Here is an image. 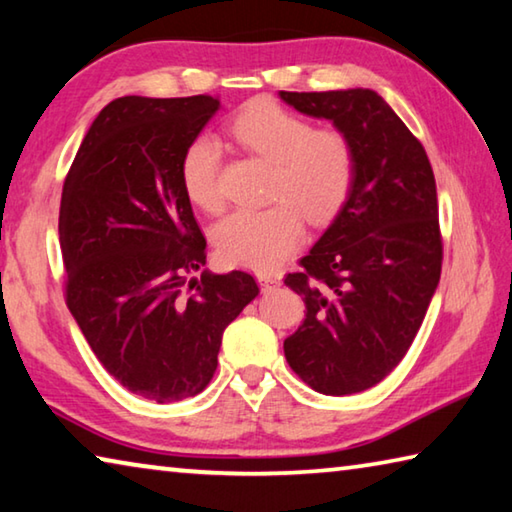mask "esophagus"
Here are the masks:
<instances>
[{
	"mask_svg": "<svg viewBox=\"0 0 512 512\" xmlns=\"http://www.w3.org/2000/svg\"><path fill=\"white\" fill-rule=\"evenodd\" d=\"M257 280H259V284H262V291L264 293L280 287V277H277L275 273H259Z\"/></svg>",
	"mask_w": 512,
	"mask_h": 512,
	"instance_id": "esophagus-1",
	"label": "esophagus"
}]
</instances>
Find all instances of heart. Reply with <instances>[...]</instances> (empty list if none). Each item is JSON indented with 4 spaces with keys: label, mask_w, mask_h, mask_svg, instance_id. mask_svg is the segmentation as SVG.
<instances>
[{
    "label": "heart",
    "mask_w": 512,
    "mask_h": 512,
    "mask_svg": "<svg viewBox=\"0 0 512 512\" xmlns=\"http://www.w3.org/2000/svg\"><path fill=\"white\" fill-rule=\"evenodd\" d=\"M230 133L241 149L273 164L266 210L230 214L214 230L223 262L273 271L298 248L305 219L332 221L357 180V151L341 128H314L275 101H255L239 112ZM180 183L189 201L207 214L225 207L221 187V144L196 137L180 160Z\"/></svg>",
    "instance_id": "obj_1"
}]
</instances>
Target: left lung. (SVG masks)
<instances>
[{
  "mask_svg": "<svg viewBox=\"0 0 512 512\" xmlns=\"http://www.w3.org/2000/svg\"><path fill=\"white\" fill-rule=\"evenodd\" d=\"M280 97L305 115L332 119L357 151L350 198L298 271L284 277L307 305L284 357L318 393H361L404 359L438 287L443 235L433 169L377 92Z\"/></svg>",
  "mask_w": 512,
  "mask_h": 512,
  "instance_id": "1",
  "label": "left lung"
}]
</instances>
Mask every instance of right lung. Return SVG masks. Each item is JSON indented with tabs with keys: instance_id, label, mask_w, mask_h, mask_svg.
<instances>
[{
	"instance_id": "obj_1",
	"label": "right lung",
	"mask_w": 512,
	"mask_h": 512,
	"mask_svg": "<svg viewBox=\"0 0 512 512\" xmlns=\"http://www.w3.org/2000/svg\"><path fill=\"white\" fill-rule=\"evenodd\" d=\"M219 97H121L69 167L58 237L65 302L101 366L144 400L194 397L216 372L223 329L259 293L244 271H201L207 244L180 160Z\"/></svg>"
}]
</instances>
